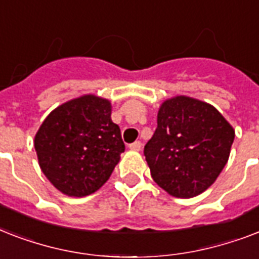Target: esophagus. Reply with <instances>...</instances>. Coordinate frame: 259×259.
Listing matches in <instances>:
<instances>
[{"label":"esophagus","mask_w":259,"mask_h":259,"mask_svg":"<svg viewBox=\"0 0 259 259\" xmlns=\"http://www.w3.org/2000/svg\"><path fill=\"white\" fill-rule=\"evenodd\" d=\"M129 149L134 150V152H138V150H141V142L136 141V142H133V144H130Z\"/></svg>","instance_id":"34e87169"}]
</instances>
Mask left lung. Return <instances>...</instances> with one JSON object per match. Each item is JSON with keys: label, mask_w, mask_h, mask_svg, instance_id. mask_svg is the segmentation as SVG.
<instances>
[{"label": "left lung", "mask_w": 259, "mask_h": 259, "mask_svg": "<svg viewBox=\"0 0 259 259\" xmlns=\"http://www.w3.org/2000/svg\"><path fill=\"white\" fill-rule=\"evenodd\" d=\"M234 137L231 123L212 105L175 95L160 106L157 129L144 153L156 184L170 196L189 199L215 183Z\"/></svg>", "instance_id": "1"}]
</instances>
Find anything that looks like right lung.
Here are the masks:
<instances>
[{"label":"right lung","mask_w":259,"mask_h":259,"mask_svg":"<svg viewBox=\"0 0 259 259\" xmlns=\"http://www.w3.org/2000/svg\"><path fill=\"white\" fill-rule=\"evenodd\" d=\"M33 144L41 172L71 197L97 192L125 150L119 126L111 121V102L95 94L80 95L52 110Z\"/></svg>","instance_id":"right-lung-1"}]
</instances>
